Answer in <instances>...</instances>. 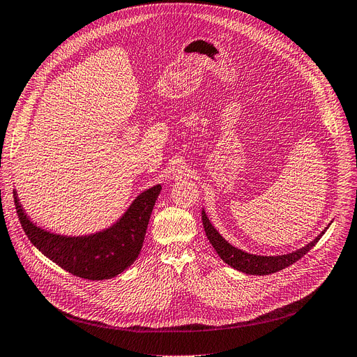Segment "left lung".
Here are the masks:
<instances>
[{
	"instance_id": "left-lung-1",
	"label": "left lung",
	"mask_w": 357,
	"mask_h": 357,
	"mask_svg": "<svg viewBox=\"0 0 357 357\" xmlns=\"http://www.w3.org/2000/svg\"><path fill=\"white\" fill-rule=\"evenodd\" d=\"M202 222H203V228H205L209 243L212 244V247L215 248V251L218 252V256L220 259H222L228 266L243 271V273L256 275V276L276 273V271L294 264L301 257H303L305 254H307L319 241L321 236L324 235L327 231V228H326L318 236H315V238L310 244H307L296 251H292L289 254H282V256H256V254H250V252H245L240 248L231 245L224 238V236L213 228L205 211H202Z\"/></svg>"
}]
</instances>
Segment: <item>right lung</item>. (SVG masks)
<instances>
[{"label": "right lung", "instance_id": "right-lung-1", "mask_svg": "<svg viewBox=\"0 0 357 357\" xmlns=\"http://www.w3.org/2000/svg\"><path fill=\"white\" fill-rule=\"evenodd\" d=\"M13 192L17 215L33 245L74 276L105 280L122 273L138 259L161 184L142 192L110 228L82 236L54 234L33 224Z\"/></svg>", "mask_w": 357, "mask_h": 357}]
</instances>
